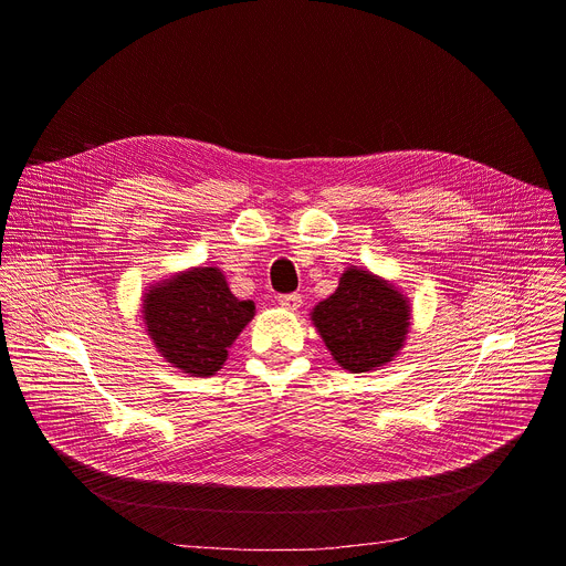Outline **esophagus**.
Here are the masks:
<instances>
[{"label": "esophagus", "mask_w": 566, "mask_h": 566, "mask_svg": "<svg viewBox=\"0 0 566 566\" xmlns=\"http://www.w3.org/2000/svg\"><path fill=\"white\" fill-rule=\"evenodd\" d=\"M277 303H280V307H284L289 312H295V310L303 307V295H300V293H284V295L277 297Z\"/></svg>", "instance_id": "34e87169"}]
</instances>
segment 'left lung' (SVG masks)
I'll return each mask as SVG.
<instances>
[{
  "label": "left lung",
  "instance_id": "8db88e82",
  "mask_svg": "<svg viewBox=\"0 0 566 566\" xmlns=\"http://www.w3.org/2000/svg\"><path fill=\"white\" fill-rule=\"evenodd\" d=\"M312 321L338 366L366 373L400 353L409 329V300L387 280L350 266L336 291L314 307Z\"/></svg>",
  "mask_w": 566,
  "mask_h": 566
}]
</instances>
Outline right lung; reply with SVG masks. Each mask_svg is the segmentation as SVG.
Returning <instances> with one entry per match:
<instances>
[{
    "instance_id": "right-lung-1",
    "label": "right lung",
    "mask_w": 566,
    "mask_h": 566,
    "mask_svg": "<svg viewBox=\"0 0 566 566\" xmlns=\"http://www.w3.org/2000/svg\"><path fill=\"white\" fill-rule=\"evenodd\" d=\"M254 316L252 300H239L218 269H191L149 286L143 295L147 334L166 361L209 378Z\"/></svg>"
}]
</instances>
